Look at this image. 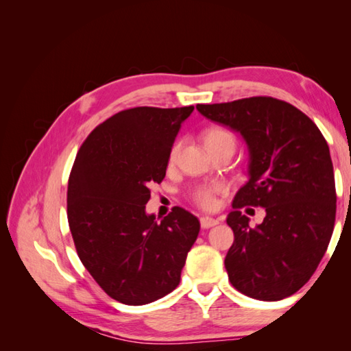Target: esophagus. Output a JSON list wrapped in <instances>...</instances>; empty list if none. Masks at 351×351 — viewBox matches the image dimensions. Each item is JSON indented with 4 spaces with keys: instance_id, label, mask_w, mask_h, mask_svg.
<instances>
[{
    "instance_id": "34e87169",
    "label": "esophagus",
    "mask_w": 351,
    "mask_h": 351,
    "mask_svg": "<svg viewBox=\"0 0 351 351\" xmlns=\"http://www.w3.org/2000/svg\"><path fill=\"white\" fill-rule=\"evenodd\" d=\"M218 219L217 218H212V217H202L200 218V226L202 228H210L218 224Z\"/></svg>"
}]
</instances>
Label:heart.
Here are the masks:
<instances>
[{
    "mask_svg": "<svg viewBox=\"0 0 351 351\" xmlns=\"http://www.w3.org/2000/svg\"><path fill=\"white\" fill-rule=\"evenodd\" d=\"M204 141L208 149L210 147H217V146H222V145H236V139L232 133L224 127H210L204 134ZM178 152V143H174L171 151H169L168 155V161L169 164H173L176 161V156ZM224 190L221 184H209V186H202L197 190H195L193 193V199L196 204L204 208V209H214L217 206V196Z\"/></svg>",
    "mask_w": 351,
    "mask_h": 351,
    "instance_id": "1",
    "label": "heart"
}]
</instances>
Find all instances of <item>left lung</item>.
Listing matches in <instances>:
<instances>
[{
    "mask_svg": "<svg viewBox=\"0 0 351 351\" xmlns=\"http://www.w3.org/2000/svg\"><path fill=\"white\" fill-rule=\"evenodd\" d=\"M196 110L240 133L249 149V182L227 217L234 231L224 262L228 280L252 299H285L309 281L332 236L337 195L325 137L300 110L271 97ZM243 206L265 207L263 224L252 229Z\"/></svg>",
    "mask_w": 351,
    "mask_h": 351,
    "instance_id": "8db88e82",
    "label": "left lung"
}]
</instances>
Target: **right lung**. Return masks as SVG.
<instances>
[{"label": "right lung", "instance_id": "right-lung-1", "mask_svg": "<svg viewBox=\"0 0 351 351\" xmlns=\"http://www.w3.org/2000/svg\"><path fill=\"white\" fill-rule=\"evenodd\" d=\"M195 107H137L110 117L83 142L70 173L67 218L77 254L114 300L141 306L171 293L200 222L176 206L146 214L182 123Z\"/></svg>", "mask_w": 351, "mask_h": 351}]
</instances>
